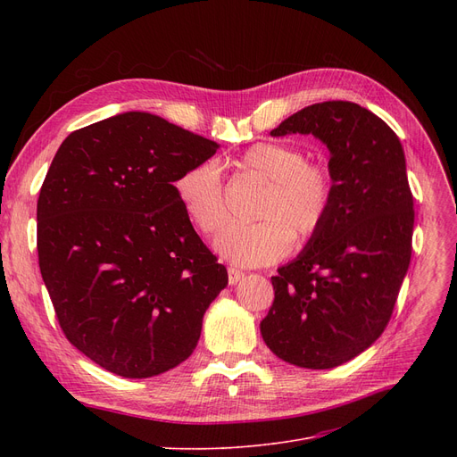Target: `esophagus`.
<instances>
[{
	"instance_id": "34e87169",
	"label": "esophagus",
	"mask_w": 457,
	"mask_h": 457,
	"mask_svg": "<svg viewBox=\"0 0 457 457\" xmlns=\"http://www.w3.org/2000/svg\"><path fill=\"white\" fill-rule=\"evenodd\" d=\"M243 278H245V272H243V270H238V269H235V267H229V269H228V281H229V285H237Z\"/></svg>"
}]
</instances>
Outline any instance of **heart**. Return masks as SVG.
I'll list each match as a JSON object with an SVG mask.
<instances>
[{"label":"heart","instance_id":"1","mask_svg":"<svg viewBox=\"0 0 457 457\" xmlns=\"http://www.w3.org/2000/svg\"><path fill=\"white\" fill-rule=\"evenodd\" d=\"M243 170L265 179L267 190L253 211V224H233L219 238L216 250L243 267H261L281 259L293 245L315 238L324 228L335 179L322 161L307 159L289 142H255L237 159ZM183 211L202 233H219L229 219L219 166L204 161L183 170L174 181Z\"/></svg>","mask_w":457,"mask_h":457}]
</instances>
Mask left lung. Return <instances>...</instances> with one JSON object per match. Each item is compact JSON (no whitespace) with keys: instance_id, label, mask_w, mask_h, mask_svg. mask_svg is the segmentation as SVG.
Masks as SVG:
<instances>
[{"instance_id":"1","label":"left lung","mask_w":457,"mask_h":457,"mask_svg":"<svg viewBox=\"0 0 457 457\" xmlns=\"http://www.w3.org/2000/svg\"><path fill=\"white\" fill-rule=\"evenodd\" d=\"M315 135L329 150L335 198L320 233L272 276L267 346L303 369H333L387 328L411 261L413 195L396 133L352 102L309 105L270 131Z\"/></svg>"}]
</instances>
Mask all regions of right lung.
Wrapping results in <instances>:
<instances>
[{
    "label": "right lung",
    "mask_w": 457,
    "mask_h": 457,
    "mask_svg": "<svg viewBox=\"0 0 457 457\" xmlns=\"http://www.w3.org/2000/svg\"><path fill=\"white\" fill-rule=\"evenodd\" d=\"M219 148L133 111L70 133L52 161L37 204L40 274L66 339L112 374L185 361L228 285L174 188Z\"/></svg>",
    "instance_id": "1"
}]
</instances>
